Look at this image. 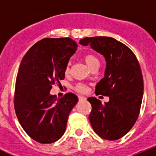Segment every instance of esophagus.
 <instances>
[{"mask_svg": "<svg viewBox=\"0 0 156 156\" xmlns=\"http://www.w3.org/2000/svg\"><path fill=\"white\" fill-rule=\"evenodd\" d=\"M78 98H79L80 101H83V100H86L87 99L84 96H82V95H79V96H78Z\"/></svg>", "mask_w": 156, "mask_h": 156, "instance_id": "esophagus-1", "label": "esophagus"}]
</instances>
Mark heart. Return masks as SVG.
I'll return each instance as SVG.
<instances>
[{"label":"heart","instance_id":"b5f03b06","mask_svg":"<svg viewBox=\"0 0 156 156\" xmlns=\"http://www.w3.org/2000/svg\"><path fill=\"white\" fill-rule=\"evenodd\" d=\"M84 61L86 62V64L87 65L88 67H90V69H93L96 66H99L100 65V61H99L98 58L97 56H95L94 55H92V54H87L86 55H84ZM69 66L70 64L69 63L66 67V69H65V73L66 74H68L69 73ZM75 90L78 92H85L87 90V87L83 84H77L75 87Z\"/></svg>","mask_w":156,"mask_h":156}]
</instances>
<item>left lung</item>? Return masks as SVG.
Instances as JSON below:
<instances>
[{"label": "left lung", "mask_w": 156, "mask_h": 156, "mask_svg": "<svg viewBox=\"0 0 156 156\" xmlns=\"http://www.w3.org/2000/svg\"><path fill=\"white\" fill-rule=\"evenodd\" d=\"M105 58V76L96 85L95 94L109 97L101 104L88 98L92 109L89 115L94 131L101 138L115 140L129 131L138 118L144 83L137 58L127 46L112 37H86L80 41Z\"/></svg>", "instance_id": "left-lung-1"}]
</instances>
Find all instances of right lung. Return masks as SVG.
I'll return each instance as SVG.
<instances>
[{
	"label": "right lung",
	"mask_w": 156,
	"mask_h": 156,
	"mask_svg": "<svg viewBox=\"0 0 156 156\" xmlns=\"http://www.w3.org/2000/svg\"><path fill=\"white\" fill-rule=\"evenodd\" d=\"M77 47L69 37L44 38L31 47L22 60L14 105L22 127L37 142L51 144L61 138L78 101L73 93L60 98L50 94L52 85H60L64 80L66 67Z\"/></svg>",
	"instance_id": "right-lung-1"
}]
</instances>
